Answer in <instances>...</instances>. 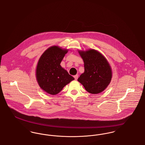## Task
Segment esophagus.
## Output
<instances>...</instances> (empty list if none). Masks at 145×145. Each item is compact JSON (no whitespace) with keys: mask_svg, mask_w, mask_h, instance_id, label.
Masks as SVG:
<instances>
[{"mask_svg":"<svg viewBox=\"0 0 145 145\" xmlns=\"http://www.w3.org/2000/svg\"><path fill=\"white\" fill-rule=\"evenodd\" d=\"M74 78L75 80H76L78 79V74H76V75H75V76H74Z\"/></svg>","mask_w":145,"mask_h":145,"instance_id":"obj_1","label":"esophagus"}]
</instances>
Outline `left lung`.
<instances>
[{"instance_id":"obj_1","label":"left lung","mask_w":145,"mask_h":145,"mask_svg":"<svg viewBox=\"0 0 145 145\" xmlns=\"http://www.w3.org/2000/svg\"><path fill=\"white\" fill-rule=\"evenodd\" d=\"M84 62V72L78 79L85 90L97 94L105 90L112 78L110 66L102 54L95 49L79 51Z\"/></svg>"}]
</instances>
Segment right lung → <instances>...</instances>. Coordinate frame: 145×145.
<instances>
[{"mask_svg": "<svg viewBox=\"0 0 145 145\" xmlns=\"http://www.w3.org/2000/svg\"><path fill=\"white\" fill-rule=\"evenodd\" d=\"M67 52V49L52 46L42 54L39 60L36 71V79L42 89L50 95L57 94L74 79L60 65Z\"/></svg>", "mask_w": 145, "mask_h": 145, "instance_id": "obj_1", "label": "right lung"}]
</instances>
